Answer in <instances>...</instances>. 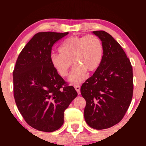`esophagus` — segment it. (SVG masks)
I'll list each match as a JSON object with an SVG mask.
<instances>
[{
    "label": "esophagus",
    "instance_id": "34e87169",
    "mask_svg": "<svg viewBox=\"0 0 146 146\" xmlns=\"http://www.w3.org/2000/svg\"><path fill=\"white\" fill-rule=\"evenodd\" d=\"M74 88H75V90H76V91L78 92V93L79 95L80 94V85L77 84V85H74Z\"/></svg>",
    "mask_w": 146,
    "mask_h": 146
}]
</instances>
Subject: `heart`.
I'll list each match as a JSON object with an SVG mask.
<instances>
[{
    "label": "heart",
    "mask_w": 146,
    "mask_h": 146,
    "mask_svg": "<svg viewBox=\"0 0 146 146\" xmlns=\"http://www.w3.org/2000/svg\"><path fill=\"white\" fill-rule=\"evenodd\" d=\"M60 53H53L51 64L62 77L67 76L72 65L69 80L78 83L86 78V71L97 70L102 62L104 46L101 40L95 35L73 36L66 38L59 47Z\"/></svg>",
    "instance_id": "obj_1"
}]
</instances>
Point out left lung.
Wrapping results in <instances>:
<instances>
[{"label":"left lung","instance_id":"left-lung-1","mask_svg":"<svg viewBox=\"0 0 146 146\" xmlns=\"http://www.w3.org/2000/svg\"><path fill=\"white\" fill-rule=\"evenodd\" d=\"M93 33L102 42L103 58L80 91L86 100L87 124L102 130L118 123L128 110L133 94V73L130 60L112 36L104 31Z\"/></svg>","mask_w":146,"mask_h":146}]
</instances>
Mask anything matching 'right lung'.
I'll list each match as a JSON object with an SVG mask.
<instances>
[{
  "instance_id": "1",
  "label": "right lung",
  "mask_w": 146,
  "mask_h": 146,
  "mask_svg": "<svg viewBox=\"0 0 146 146\" xmlns=\"http://www.w3.org/2000/svg\"><path fill=\"white\" fill-rule=\"evenodd\" d=\"M68 32H39L27 43L13 71L14 96L25 121L43 132L58 130L64 113L78 93L58 74L51 62L53 45Z\"/></svg>"
}]
</instances>
